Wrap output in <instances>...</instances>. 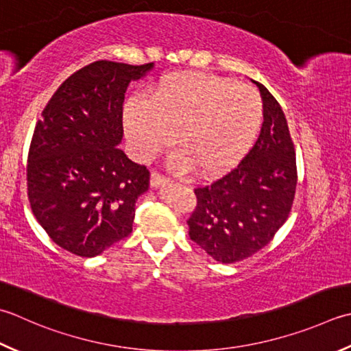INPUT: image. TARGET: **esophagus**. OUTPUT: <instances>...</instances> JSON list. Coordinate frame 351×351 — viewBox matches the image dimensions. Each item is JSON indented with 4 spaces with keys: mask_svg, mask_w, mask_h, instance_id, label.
Wrapping results in <instances>:
<instances>
[{
    "mask_svg": "<svg viewBox=\"0 0 351 351\" xmlns=\"http://www.w3.org/2000/svg\"><path fill=\"white\" fill-rule=\"evenodd\" d=\"M150 184H152V187H166V185L171 184V180L166 178L161 173H158V171H152V175H150Z\"/></svg>",
    "mask_w": 351,
    "mask_h": 351,
    "instance_id": "esophagus-1",
    "label": "esophagus"
}]
</instances>
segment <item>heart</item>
Wrapping results in <instances>:
<instances>
[{"label": "heart", "mask_w": 351, "mask_h": 351, "mask_svg": "<svg viewBox=\"0 0 351 351\" xmlns=\"http://www.w3.org/2000/svg\"><path fill=\"white\" fill-rule=\"evenodd\" d=\"M263 105L256 89L207 73H176L150 99H134L125 128L135 154L149 160L175 138L171 164L217 173L232 166L257 135Z\"/></svg>", "instance_id": "obj_1"}]
</instances>
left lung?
Here are the masks:
<instances>
[{
	"label": "left lung",
	"instance_id": "8db88e82",
	"mask_svg": "<svg viewBox=\"0 0 351 351\" xmlns=\"http://www.w3.org/2000/svg\"><path fill=\"white\" fill-rule=\"evenodd\" d=\"M263 100V125L256 144L236 169L195 189L190 239L216 262L236 263L271 242L289 216L297 162L283 109L252 80Z\"/></svg>",
	"mask_w": 351,
	"mask_h": 351
}]
</instances>
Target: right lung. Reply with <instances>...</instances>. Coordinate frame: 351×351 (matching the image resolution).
I'll use <instances>...</instances> for the list:
<instances>
[{
    "label": "right lung",
    "instance_id": "right-lung-1",
    "mask_svg": "<svg viewBox=\"0 0 351 351\" xmlns=\"http://www.w3.org/2000/svg\"><path fill=\"white\" fill-rule=\"evenodd\" d=\"M152 68L111 60L80 68L34 128L27 160L32 211L54 243L79 257L99 256L132 232L150 173L117 146L126 89Z\"/></svg>",
    "mask_w": 351,
    "mask_h": 351
}]
</instances>
